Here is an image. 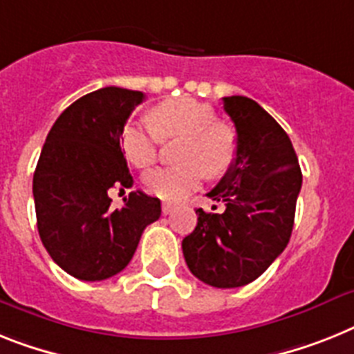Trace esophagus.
Listing matches in <instances>:
<instances>
[{
    "instance_id": "esophagus-1",
    "label": "esophagus",
    "mask_w": 354,
    "mask_h": 354,
    "mask_svg": "<svg viewBox=\"0 0 354 354\" xmlns=\"http://www.w3.org/2000/svg\"><path fill=\"white\" fill-rule=\"evenodd\" d=\"M172 210H174V203H169V201L162 203V212L163 214H171Z\"/></svg>"
}]
</instances>
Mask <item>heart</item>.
<instances>
[{"label": "heart", "mask_w": 354, "mask_h": 354, "mask_svg": "<svg viewBox=\"0 0 354 354\" xmlns=\"http://www.w3.org/2000/svg\"><path fill=\"white\" fill-rule=\"evenodd\" d=\"M149 124L129 122L122 127L120 145L126 158L138 169L158 158L160 140L182 138L174 167H158L144 176L151 194L176 201L200 187L205 172L218 178L230 169L237 153V135L227 122L218 120L209 104L196 99H172L149 111Z\"/></svg>", "instance_id": "heart-1"}]
</instances>
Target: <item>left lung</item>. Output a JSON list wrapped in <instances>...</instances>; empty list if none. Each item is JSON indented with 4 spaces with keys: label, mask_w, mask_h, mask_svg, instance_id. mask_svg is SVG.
Segmentation results:
<instances>
[{
    "label": "left lung",
    "mask_w": 354,
    "mask_h": 354,
    "mask_svg": "<svg viewBox=\"0 0 354 354\" xmlns=\"http://www.w3.org/2000/svg\"><path fill=\"white\" fill-rule=\"evenodd\" d=\"M237 133V153L209 198L221 214L198 209V225L182 241L194 277L214 288H239L266 272L286 248L302 185L292 140L248 97H223Z\"/></svg>",
    "instance_id": "8db88e82"
}]
</instances>
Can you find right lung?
<instances>
[{
  "label": "right lung",
  "mask_w": 354,
  "mask_h": 354,
  "mask_svg": "<svg viewBox=\"0 0 354 354\" xmlns=\"http://www.w3.org/2000/svg\"><path fill=\"white\" fill-rule=\"evenodd\" d=\"M142 91L117 86L84 95L59 115L34 172L37 230L62 270L104 281L126 268L144 228L162 214L158 198L135 191L113 209L109 191L133 187L120 133Z\"/></svg>",
  "instance_id": "add662e5"
}]
</instances>
